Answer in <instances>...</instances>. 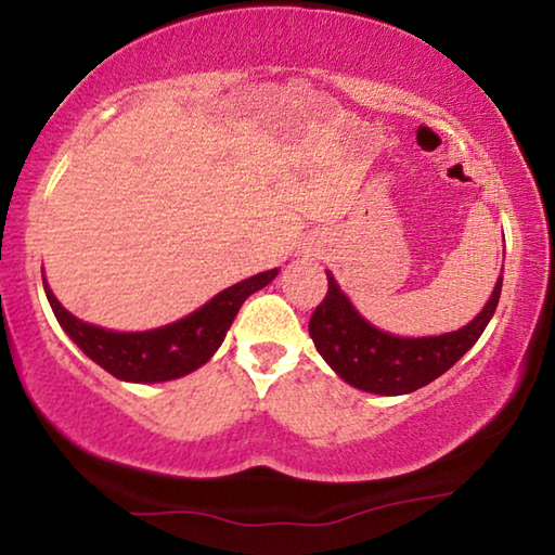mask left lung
Masks as SVG:
<instances>
[{
  "label": "left lung",
  "mask_w": 555,
  "mask_h": 555,
  "mask_svg": "<svg viewBox=\"0 0 555 555\" xmlns=\"http://www.w3.org/2000/svg\"><path fill=\"white\" fill-rule=\"evenodd\" d=\"M326 279L328 292L309 321L317 351L346 384L382 396L411 393L446 374L489 326L503 284L501 274L483 311L463 328L441 336L401 338L371 326L328 271Z\"/></svg>",
  "instance_id": "1"
}]
</instances>
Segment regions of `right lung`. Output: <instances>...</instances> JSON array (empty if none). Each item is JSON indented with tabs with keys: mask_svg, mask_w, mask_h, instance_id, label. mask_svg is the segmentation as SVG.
Listing matches in <instances>:
<instances>
[{
	"mask_svg": "<svg viewBox=\"0 0 555 555\" xmlns=\"http://www.w3.org/2000/svg\"><path fill=\"white\" fill-rule=\"evenodd\" d=\"M276 274L279 269H271L238 281V284L214 296L202 309L173 321V324L152 331H131V334L109 331L77 319L56 301L52 288L47 286V279L41 281H44V294L60 326L89 359L104 371H109L112 376H117L119 382L159 384L186 376L204 366L224 341L242 304L254 292L271 284Z\"/></svg>",
	"mask_w": 555,
	"mask_h": 555,
	"instance_id": "obj_1",
	"label": "right lung"
}]
</instances>
